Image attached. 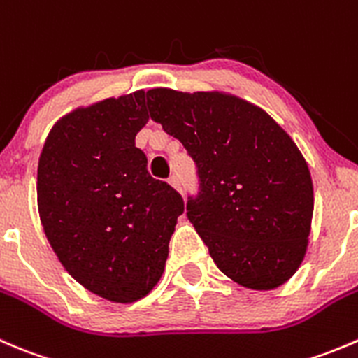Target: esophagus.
Listing matches in <instances>:
<instances>
[{
    "label": "esophagus",
    "mask_w": 358,
    "mask_h": 358,
    "mask_svg": "<svg viewBox=\"0 0 358 358\" xmlns=\"http://www.w3.org/2000/svg\"><path fill=\"white\" fill-rule=\"evenodd\" d=\"M169 182H171L172 186L176 187V189H180V182H179V178H178V174H172L171 178H169Z\"/></svg>",
    "instance_id": "34e87169"
}]
</instances>
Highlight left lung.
Listing matches in <instances>:
<instances>
[{
    "label": "left lung",
    "instance_id": "1",
    "mask_svg": "<svg viewBox=\"0 0 358 358\" xmlns=\"http://www.w3.org/2000/svg\"><path fill=\"white\" fill-rule=\"evenodd\" d=\"M151 120L182 143L196 165L186 215L219 270L270 291L303 261L313 184L294 141L257 106L219 92H146Z\"/></svg>",
    "mask_w": 358,
    "mask_h": 358
}]
</instances>
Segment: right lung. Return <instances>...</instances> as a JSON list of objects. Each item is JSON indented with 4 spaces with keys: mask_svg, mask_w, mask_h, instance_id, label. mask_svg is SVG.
<instances>
[{
    "mask_svg": "<svg viewBox=\"0 0 358 358\" xmlns=\"http://www.w3.org/2000/svg\"><path fill=\"white\" fill-rule=\"evenodd\" d=\"M144 92L76 109L54 125L38 164V210L67 273L115 303L148 294L164 273L182 196L151 178L136 136Z\"/></svg>",
    "mask_w": 358,
    "mask_h": 358,
    "instance_id": "right-lung-1",
    "label": "right lung"
}]
</instances>
